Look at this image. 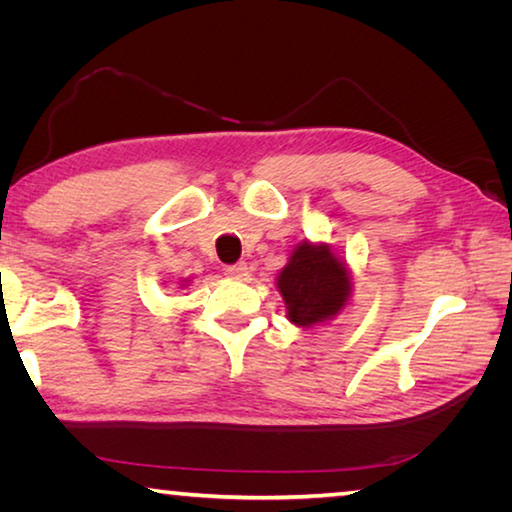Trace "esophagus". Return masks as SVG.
<instances>
[{
  "label": "esophagus",
  "instance_id": "esophagus-1",
  "mask_svg": "<svg viewBox=\"0 0 512 512\" xmlns=\"http://www.w3.org/2000/svg\"><path fill=\"white\" fill-rule=\"evenodd\" d=\"M223 273L228 277H235V280H241V277L248 275V266L244 262H237V264H228L223 268Z\"/></svg>",
  "mask_w": 512,
  "mask_h": 512
}]
</instances>
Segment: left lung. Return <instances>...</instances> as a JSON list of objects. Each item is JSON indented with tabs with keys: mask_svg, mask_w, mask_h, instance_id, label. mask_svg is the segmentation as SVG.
Here are the masks:
<instances>
[{
	"mask_svg": "<svg viewBox=\"0 0 512 512\" xmlns=\"http://www.w3.org/2000/svg\"><path fill=\"white\" fill-rule=\"evenodd\" d=\"M287 318L296 325H314L336 316L350 296V275L327 246L300 244L277 277Z\"/></svg>",
	"mask_w": 512,
	"mask_h": 512,
	"instance_id": "8db88e82",
	"label": "left lung"
}]
</instances>
